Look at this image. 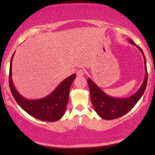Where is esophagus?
<instances>
[{
  "mask_svg": "<svg viewBox=\"0 0 155 155\" xmlns=\"http://www.w3.org/2000/svg\"><path fill=\"white\" fill-rule=\"evenodd\" d=\"M84 74V71L83 70V69H79V70L77 71V72H76V74H77V76H83Z\"/></svg>",
  "mask_w": 155,
  "mask_h": 155,
  "instance_id": "1",
  "label": "esophagus"
}]
</instances>
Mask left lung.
<instances>
[{
  "label": "left lung",
  "instance_id": "obj_1",
  "mask_svg": "<svg viewBox=\"0 0 155 155\" xmlns=\"http://www.w3.org/2000/svg\"><path fill=\"white\" fill-rule=\"evenodd\" d=\"M129 41L133 45H136L131 39H129ZM137 47L141 51L143 56L146 74L143 82L142 83L140 87L134 95L128 97H124V98L111 97L105 93L90 78H88L87 83L90 90V98H91L92 104L97 114L104 120H114L126 114L134 107L135 105L137 104V102L140 100L141 96L144 93L147 84V79H148L147 62H146L144 54L142 49L138 46Z\"/></svg>",
  "mask_w": 155,
  "mask_h": 155
}]
</instances>
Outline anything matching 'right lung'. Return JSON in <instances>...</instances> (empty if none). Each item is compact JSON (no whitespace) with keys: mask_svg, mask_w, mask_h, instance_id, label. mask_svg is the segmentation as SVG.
I'll use <instances>...</instances> for the list:
<instances>
[{"mask_svg":"<svg viewBox=\"0 0 155 155\" xmlns=\"http://www.w3.org/2000/svg\"><path fill=\"white\" fill-rule=\"evenodd\" d=\"M14 54L15 53L12 55L10 62L8 80L11 92L15 101L25 111L38 120L47 122L59 120L63 116L66 109L71 85L75 79L76 74H73L63 80L54 91L47 97L36 100H28L17 92L12 82V67Z\"/></svg>","mask_w":155,"mask_h":155,"instance_id":"1","label":"right lung"}]
</instances>
